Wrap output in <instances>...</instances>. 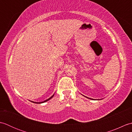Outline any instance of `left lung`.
<instances>
[{
	"label": "left lung",
	"mask_w": 132,
	"mask_h": 132,
	"mask_svg": "<svg viewBox=\"0 0 132 132\" xmlns=\"http://www.w3.org/2000/svg\"><path fill=\"white\" fill-rule=\"evenodd\" d=\"M88 99H91V98H88Z\"/></svg>",
	"instance_id": "left-lung-1"
}]
</instances>
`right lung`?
Returning <instances> with one entry per match:
<instances>
[{"instance_id":"1","label":"right lung","mask_w":132,"mask_h":132,"mask_svg":"<svg viewBox=\"0 0 132 132\" xmlns=\"http://www.w3.org/2000/svg\"><path fill=\"white\" fill-rule=\"evenodd\" d=\"M53 96H54V95H53V96H51V97H49V99H47V100H45V101H44V102H39V103H38V102H33V103H37V104H38H38H39V103H44V102H47V100H50V99H51V98H52V97H53Z\"/></svg>"}]
</instances>
